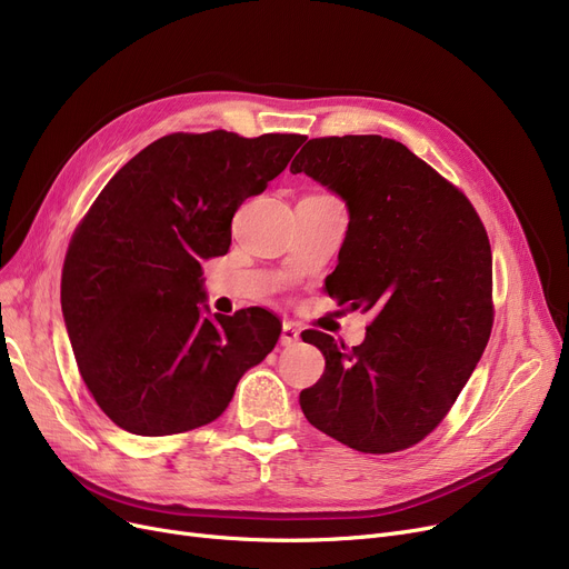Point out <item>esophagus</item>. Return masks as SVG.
Here are the masks:
<instances>
[{"mask_svg": "<svg viewBox=\"0 0 569 569\" xmlns=\"http://www.w3.org/2000/svg\"><path fill=\"white\" fill-rule=\"evenodd\" d=\"M281 346H295L300 341V330L295 328L292 323H283V328H281Z\"/></svg>", "mask_w": 569, "mask_h": 569, "instance_id": "1", "label": "esophagus"}]
</instances>
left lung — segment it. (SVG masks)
<instances>
[{
	"label": "left lung",
	"mask_w": 569,
	"mask_h": 569,
	"mask_svg": "<svg viewBox=\"0 0 569 569\" xmlns=\"http://www.w3.org/2000/svg\"><path fill=\"white\" fill-rule=\"evenodd\" d=\"M341 197L349 230L326 290L372 311L360 346L307 330L326 372L307 421L362 453L430 435L472 377L492 328V256L475 207L409 148L379 134L309 139L290 164Z\"/></svg>",
	"instance_id": "obj_1"
}]
</instances>
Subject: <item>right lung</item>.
<instances>
[{
	"instance_id": "1",
	"label": "right lung",
	"mask_w": 569,
	"mask_h": 569,
	"mask_svg": "<svg viewBox=\"0 0 569 569\" xmlns=\"http://www.w3.org/2000/svg\"><path fill=\"white\" fill-rule=\"evenodd\" d=\"M305 139L167 134L118 169L73 232L64 326L88 390L118 428L162 437L216 421L277 346L274 313L209 311L202 262L228 253L234 211Z\"/></svg>"
}]
</instances>
